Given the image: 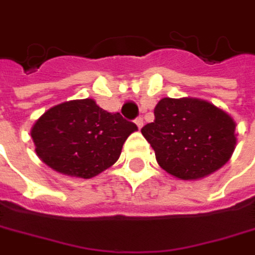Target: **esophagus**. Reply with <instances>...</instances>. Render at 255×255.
I'll return each mask as SVG.
<instances>
[{
  "label": "esophagus",
  "instance_id": "esophagus-1",
  "mask_svg": "<svg viewBox=\"0 0 255 255\" xmlns=\"http://www.w3.org/2000/svg\"><path fill=\"white\" fill-rule=\"evenodd\" d=\"M135 126L138 127V129H140V128L143 127V118H141V117H138V118H135Z\"/></svg>",
  "mask_w": 255,
  "mask_h": 255
}]
</instances>
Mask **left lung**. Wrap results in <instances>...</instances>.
<instances>
[{
  "instance_id": "1",
  "label": "left lung",
  "mask_w": 255,
  "mask_h": 255,
  "mask_svg": "<svg viewBox=\"0 0 255 255\" xmlns=\"http://www.w3.org/2000/svg\"><path fill=\"white\" fill-rule=\"evenodd\" d=\"M235 127L231 115L210 102L163 98L141 134L160 168L188 181L204 178L229 160L237 144Z\"/></svg>"
}]
</instances>
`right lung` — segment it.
Masks as SVG:
<instances>
[{"label":"right lung","mask_w":255,"mask_h":255,"mask_svg":"<svg viewBox=\"0 0 255 255\" xmlns=\"http://www.w3.org/2000/svg\"><path fill=\"white\" fill-rule=\"evenodd\" d=\"M135 129L118 112L105 111L93 99H80L48 109L30 134L43 163L59 174L87 179L118 160Z\"/></svg>","instance_id":"right-lung-1"}]
</instances>
